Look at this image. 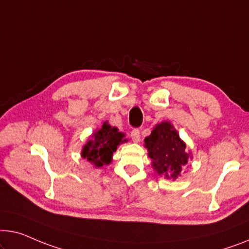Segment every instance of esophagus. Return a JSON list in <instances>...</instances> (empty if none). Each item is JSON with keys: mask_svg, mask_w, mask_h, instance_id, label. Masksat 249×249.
Instances as JSON below:
<instances>
[{"mask_svg": "<svg viewBox=\"0 0 249 249\" xmlns=\"http://www.w3.org/2000/svg\"><path fill=\"white\" fill-rule=\"evenodd\" d=\"M131 137H132L133 142H135V143L139 142L140 137H141V135H140V129H139V128H134V129H133V131L131 132Z\"/></svg>", "mask_w": 249, "mask_h": 249, "instance_id": "1", "label": "esophagus"}]
</instances>
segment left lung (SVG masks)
<instances>
[{
    "instance_id": "1",
    "label": "left lung",
    "mask_w": 249,
    "mask_h": 249,
    "mask_svg": "<svg viewBox=\"0 0 249 249\" xmlns=\"http://www.w3.org/2000/svg\"><path fill=\"white\" fill-rule=\"evenodd\" d=\"M144 142L155 171L166 179L176 180L188 163L189 154L173 126L168 122L157 125Z\"/></svg>"
}]
</instances>
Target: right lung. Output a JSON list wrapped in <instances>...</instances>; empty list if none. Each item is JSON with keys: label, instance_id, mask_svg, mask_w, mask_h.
<instances>
[{"label": "right lung", "instance_id": "add662e5", "mask_svg": "<svg viewBox=\"0 0 249 249\" xmlns=\"http://www.w3.org/2000/svg\"><path fill=\"white\" fill-rule=\"evenodd\" d=\"M123 133L118 132L116 127L104 123L102 128L96 131L91 136V140L84 146L81 155L97 168L108 164L112 161V155L117 146L126 141L123 140Z\"/></svg>", "mask_w": 249, "mask_h": 249}]
</instances>
